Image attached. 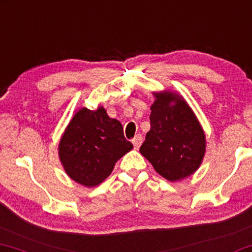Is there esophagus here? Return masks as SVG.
<instances>
[{
	"label": "esophagus",
	"mask_w": 252,
	"mask_h": 252,
	"mask_svg": "<svg viewBox=\"0 0 252 252\" xmlns=\"http://www.w3.org/2000/svg\"><path fill=\"white\" fill-rule=\"evenodd\" d=\"M143 143V137L142 135H136L135 138L132 139V144L135 146V149H138L141 144Z\"/></svg>",
	"instance_id": "esophagus-1"
}]
</instances>
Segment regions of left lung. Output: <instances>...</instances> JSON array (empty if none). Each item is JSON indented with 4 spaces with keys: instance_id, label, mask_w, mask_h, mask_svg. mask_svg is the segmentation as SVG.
I'll list each match as a JSON object with an SVG mask.
<instances>
[{
    "instance_id": "left-lung-1",
    "label": "left lung",
    "mask_w": 252,
    "mask_h": 252,
    "mask_svg": "<svg viewBox=\"0 0 252 252\" xmlns=\"http://www.w3.org/2000/svg\"><path fill=\"white\" fill-rule=\"evenodd\" d=\"M150 124L141 154L170 181L193 174L206 151V136L193 110L172 92L155 93Z\"/></svg>"
}]
</instances>
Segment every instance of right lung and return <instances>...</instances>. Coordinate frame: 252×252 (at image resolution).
I'll use <instances>...</instances> for the list:
<instances>
[{"label": "right lung", "mask_w": 252, "mask_h": 252, "mask_svg": "<svg viewBox=\"0 0 252 252\" xmlns=\"http://www.w3.org/2000/svg\"><path fill=\"white\" fill-rule=\"evenodd\" d=\"M132 148L122 124L110 119L103 107L81 108L62 136L59 158L69 178L94 187L110 176L116 161Z\"/></svg>", "instance_id": "1"}]
</instances>
